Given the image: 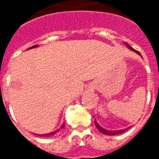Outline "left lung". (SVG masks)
<instances>
[{
	"label": "left lung",
	"mask_w": 159,
	"mask_h": 159,
	"mask_svg": "<svg viewBox=\"0 0 159 159\" xmlns=\"http://www.w3.org/2000/svg\"><path fill=\"white\" fill-rule=\"evenodd\" d=\"M125 45H126V47L128 48H129L130 50H132V51H134V52L138 53L140 56H141L140 55V52H138V51H136V50H134L132 47H130L129 44H127L126 42H125ZM141 57H142V56H141ZM94 124H95V126H96L97 129L100 130V132H101L102 134H107V135H116V134H122L123 133V132H125L126 130H128L130 128V127H129V128H126V129H118V130L106 129H104V128H102V127L100 126V124H98L96 120H94Z\"/></svg>",
	"instance_id": "obj_1"
}]
</instances>
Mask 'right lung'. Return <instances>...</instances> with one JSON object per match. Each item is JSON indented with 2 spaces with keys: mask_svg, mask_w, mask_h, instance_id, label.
<instances>
[{
  "mask_svg": "<svg viewBox=\"0 0 159 159\" xmlns=\"http://www.w3.org/2000/svg\"><path fill=\"white\" fill-rule=\"evenodd\" d=\"M38 46L36 45V46H33V47H31V48H28L27 50H29V49H31V48H37ZM65 128V123H63L62 125L60 126V128L59 129H56L55 131H52V132H51V133H48V134H36V135H38V136L40 137H49V136H52V135H54V134H56L58 133V132H59L60 130L62 129H64Z\"/></svg>",
  "mask_w": 159,
  "mask_h": 159,
  "instance_id": "right-lung-1",
  "label": "right lung"
}]
</instances>
